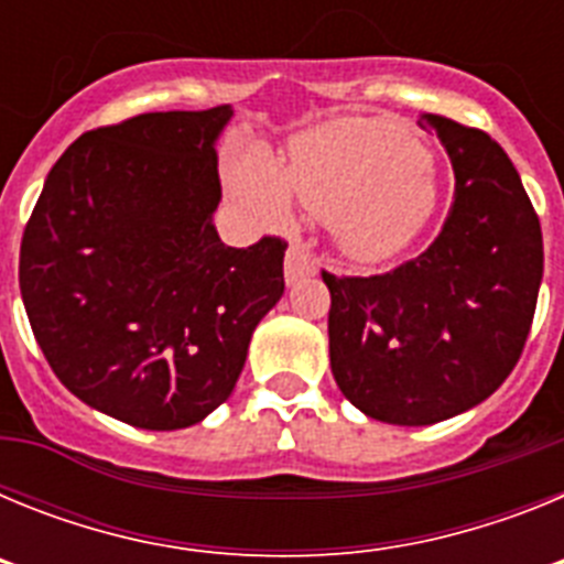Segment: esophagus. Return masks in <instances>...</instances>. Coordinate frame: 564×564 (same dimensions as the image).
Returning <instances> with one entry per match:
<instances>
[{
  "label": "esophagus",
  "mask_w": 564,
  "mask_h": 564,
  "mask_svg": "<svg viewBox=\"0 0 564 564\" xmlns=\"http://www.w3.org/2000/svg\"><path fill=\"white\" fill-rule=\"evenodd\" d=\"M313 273H316V257L307 251V246L293 242V246L288 248V257H285V279L293 285V282L313 276Z\"/></svg>",
  "instance_id": "34e87169"
}]
</instances>
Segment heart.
<instances>
[{
  "instance_id": "b5f03b06",
  "label": "heart",
  "mask_w": 564,
  "mask_h": 564,
  "mask_svg": "<svg viewBox=\"0 0 564 564\" xmlns=\"http://www.w3.org/2000/svg\"><path fill=\"white\" fill-rule=\"evenodd\" d=\"M239 192L273 223L291 220V198L333 223L344 253L361 262L395 257L435 212L426 152L406 129L383 121H344L299 138L279 174L253 161L237 177Z\"/></svg>"
}]
</instances>
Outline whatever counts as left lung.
Segmentation results:
<instances>
[{"label": "left lung", "mask_w": 564, "mask_h": 564, "mask_svg": "<svg viewBox=\"0 0 564 564\" xmlns=\"http://www.w3.org/2000/svg\"><path fill=\"white\" fill-rule=\"evenodd\" d=\"M455 169V200L421 257L378 276H333L330 370L367 417L430 426L511 376L542 282L540 217L486 132L421 115Z\"/></svg>", "instance_id": "1"}]
</instances>
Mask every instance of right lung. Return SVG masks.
Masks as SVG:
<instances>
[{
  "mask_svg": "<svg viewBox=\"0 0 564 564\" xmlns=\"http://www.w3.org/2000/svg\"><path fill=\"white\" fill-rule=\"evenodd\" d=\"M231 115L223 104L89 129L24 228L19 288L44 358L87 406L138 430L217 410L285 293V239L228 248L214 228V143Z\"/></svg>",
  "mask_w": 564,
  "mask_h": 564,
  "instance_id": "obj_1",
  "label": "right lung"
}]
</instances>
